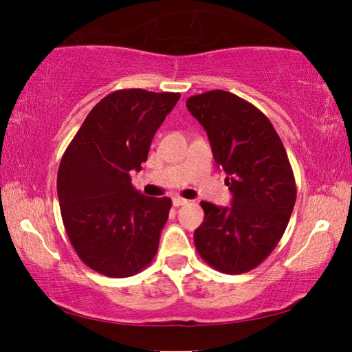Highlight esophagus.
Instances as JSON below:
<instances>
[{"mask_svg":"<svg viewBox=\"0 0 352 352\" xmlns=\"http://www.w3.org/2000/svg\"><path fill=\"white\" fill-rule=\"evenodd\" d=\"M189 200H186V199H183V197H174L172 199V204H174V206H183V205H186Z\"/></svg>","mask_w":352,"mask_h":352,"instance_id":"1","label":"esophagus"}]
</instances>
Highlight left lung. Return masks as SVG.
<instances>
[{"label": "left lung", "mask_w": 352, "mask_h": 352, "mask_svg": "<svg viewBox=\"0 0 352 352\" xmlns=\"http://www.w3.org/2000/svg\"><path fill=\"white\" fill-rule=\"evenodd\" d=\"M186 107L206 130L233 192L230 208L201 201L205 219L194 233L195 248L219 272H250L275 250L294 211L296 184L287 153L269 118L233 93H201Z\"/></svg>", "instance_id": "8db88e82"}]
</instances>
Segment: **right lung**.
Instances as JSON below:
<instances>
[{"label": "right lung", "mask_w": 352, "mask_h": 352, "mask_svg": "<svg viewBox=\"0 0 352 352\" xmlns=\"http://www.w3.org/2000/svg\"><path fill=\"white\" fill-rule=\"evenodd\" d=\"M178 99L141 88L107 94L63 153L57 194L65 230L80 261L100 275L133 276L157 254L172 200L140 194L130 170L141 169Z\"/></svg>", "instance_id": "right-lung-1"}]
</instances>
